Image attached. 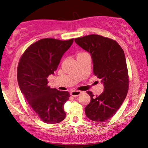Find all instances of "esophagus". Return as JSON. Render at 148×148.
Returning a JSON list of instances; mask_svg holds the SVG:
<instances>
[{"label": "esophagus", "mask_w": 148, "mask_h": 148, "mask_svg": "<svg viewBox=\"0 0 148 148\" xmlns=\"http://www.w3.org/2000/svg\"><path fill=\"white\" fill-rule=\"evenodd\" d=\"M82 94V91H72L71 92V95L72 97H77Z\"/></svg>", "instance_id": "34e87169"}]
</instances>
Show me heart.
I'll return each mask as SVG.
<instances>
[{"mask_svg": "<svg viewBox=\"0 0 148 148\" xmlns=\"http://www.w3.org/2000/svg\"><path fill=\"white\" fill-rule=\"evenodd\" d=\"M84 53H85V52H82V53H79L77 54V55H79V54H84Z\"/></svg>", "mask_w": 148, "mask_h": 148, "instance_id": "heart-1", "label": "heart"}]
</instances>
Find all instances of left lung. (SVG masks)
I'll use <instances>...</instances> for the list:
<instances>
[{"label":"left lung","mask_w":148,"mask_h":148,"mask_svg":"<svg viewBox=\"0 0 148 148\" xmlns=\"http://www.w3.org/2000/svg\"><path fill=\"white\" fill-rule=\"evenodd\" d=\"M76 43L91 54L93 73L104 84L99 96L87 91L91 102L85 108L92 121L104 122L113 117L121 106L129 90V75L123 49L116 41L97 34L74 39Z\"/></svg>","instance_id":"obj_1"}]
</instances>
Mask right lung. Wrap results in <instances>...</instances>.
<instances>
[{
  "label": "right lung",
  "instance_id": "obj_1",
  "mask_svg": "<svg viewBox=\"0 0 148 148\" xmlns=\"http://www.w3.org/2000/svg\"><path fill=\"white\" fill-rule=\"evenodd\" d=\"M73 41V38L41 39L29 46L19 59L17 74L20 90L31 108L46 123H58L66 116L64 104L69 99V92L50 88L47 77L54 74Z\"/></svg>",
  "mask_w": 148,
  "mask_h": 148
}]
</instances>
